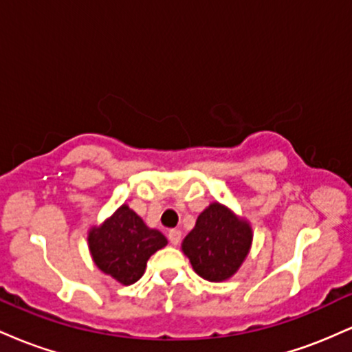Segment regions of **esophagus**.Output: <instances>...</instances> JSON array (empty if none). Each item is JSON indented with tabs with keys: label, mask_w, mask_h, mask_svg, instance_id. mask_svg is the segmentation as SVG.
<instances>
[{
	"label": "esophagus",
	"mask_w": 352,
	"mask_h": 352,
	"mask_svg": "<svg viewBox=\"0 0 352 352\" xmlns=\"http://www.w3.org/2000/svg\"><path fill=\"white\" fill-rule=\"evenodd\" d=\"M180 240H182V232H180V230H170V232H168V241H170L173 246L179 245Z\"/></svg>",
	"instance_id": "obj_1"
}]
</instances>
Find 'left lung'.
I'll use <instances>...</instances> for the list:
<instances>
[{
	"mask_svg": "<svg viewBox=\"0 0 352 352\" xmlns=\"http://www.w3.org/2000/svg\"><path fill=\"white\" fill-rule=\"evenodd\" d=\"M250 223L225 205L210 204L182 241L193 270L208 281H225L238 272L252 246Z\"/></svg>",
	"mask_w": 352,
	"mask_h": 352,
	"instance_id": "left-lung-1",
	"label": "left lung"
}]
</instances>
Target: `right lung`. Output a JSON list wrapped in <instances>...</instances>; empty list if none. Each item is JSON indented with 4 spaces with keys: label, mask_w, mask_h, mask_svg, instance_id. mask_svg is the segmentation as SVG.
<instances>
[{
    "label": "right lung",
    "mask_w": 352,
    "mask_h": 352,
    "mask_svg": "<svg viewBox=\"0 0 352 352\" xmlns=\"http://www.w3.org/2000/svg\"><path fill=\"white\" fill-rule=\"evenodd\" d=\"M92 260L100 272L122 285L140 280L147 260L167 245L159 230L148 228L134 210L122 205L87 235Z\"/></svg>",
    "instance_id": "obj_1"
}]
</instances>
